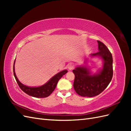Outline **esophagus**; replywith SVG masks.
Instances as JSON below:
<instances>
[{
    "label": "esophagus",
    "mask_w": 131,
    "mask_h": 131,
    "mask_svg": "<svg viewBox=\"0 0 131 131\" xmlns=\"http://www.w3.org/2000/svg\"><path fill=\"white\" fill-rule=\"evenodd\" d=\"M74 67V64L73 63H69L68 64V68L69 70H72Z\"/></svg>",
    "instance_id": "esophagus-1"
}]
</instances>
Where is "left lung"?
<instances>
[{
	"label": "left lung",
	"instance_id": "1",
	"mask_svg": "<svg viewBox=\"0 0 131 131\" xmlns=\"http://www.w3.org/2000/svg\"><path fill=\"white\" fill-rule=\"evenodd\" d=\"M97 42L99 51L91 56L100 57L103 59L102 69L94 74L86 66H79L73 70L75 75L74 89L82 97H92L100 94L108 86L113 78L112 54L103 43L100 41Z\"/></svg>",
	"mask_w": 131,
	"mask_h": 131
}]
</instances>
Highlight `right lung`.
Returning <instances> with one entry per match:
<instances>
[{
  "mask_svg": "<svg viewBox=\"0 0 131 131\" xmlns=\"http://www.w3.org/2000/svg\"><path fill=\"white\" fill-rule=\"evenodd\" d=\"M15 61L14 63L13 67L14 75L19 87L26 94L29 95L30 96L37 98H45L49 96L56 88L57 82L59 79L68 72L67 70H62L54 75L44 85L39 87H29L22 84L18 80L15 72Z\"/></svg>",
  "mask_w": 131,
  "mask_h": 131,
  "instance_id": "obj_1",
  "label": "right lung"
}]
</instances>
